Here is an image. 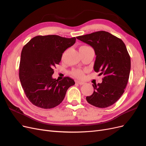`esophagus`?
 I'll return each mask as SVG.
<instances>
[{"label": "esophagus", "instance_id": "34e87169", "mask_svg": "<svg viewBox=\"0 0 146 146\" xmlns=\"http://www.w3.org/2000/svg\"><path fill=\"white\" fill-rule=\"evenodd\" d=\"M76 83L79 84V85H84V84H85V82H83L82 81H80V80L76 81Z\"/></svg>", "mask_w": 146, "mask_h": 146}]
</instances>
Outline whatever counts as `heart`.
Wrapping results in <instances>:
<instances>
[{
  "label": "heart",
  "instance_id": "b5f03b06",
  "mask_svg": "<svg viewBox=\"0 0 146 146\" xmlns=\"http://www.w3.org/2000/svg\"><path fill=\"white\" fill-rule=\"evenodd\" d=\"M86 47V46H82L81 47ZM72 74L74 76L78 77V78L82 77L83 75V72L81 70H74V71L72 72Z\"/></svg>",
  "mask_w": 146,
  "mask_h": 146
}]
</instances>
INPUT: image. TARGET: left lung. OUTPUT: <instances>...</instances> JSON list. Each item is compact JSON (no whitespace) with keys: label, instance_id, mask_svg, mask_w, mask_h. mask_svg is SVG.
<instances>
[{"label":"left lung","instance_id":"obj_1","mask_svg":"<svg viewBox=\"0 0 146 146\" xmlns=\"http://www.w3.org/2000/svg\"><path fill=\"white\" fill-rule=\"evenodd\" d=\"M94 48L96 55L94 70L104 76L101 83H94V92L86 99L98 108H107L124 92L131 68L130 57L121 39L105 31L77 37Z\"/></svg>","mask_w":146,"mask_h":146}]
</instances>
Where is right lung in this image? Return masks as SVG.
Returning <instances> with one entry per match:
<instances>
[{"mask_svg": "<svg viewBox=\"0 0 146 146\" xmlns=\"http://www.w3.org/2000/svg\"><path fill=\"white\" fill-rule=\"evenodd\" d=\"M76 41V37L36 36L24 46L19 76L26 96L34 105L44 109L56 107L63 100L68 88L75 84L70 77L59 81L53 78L52 74L63 52Z\"/></svg>", "mask_w": 146, "mask_h": 146, "instance_id": "right-lung-1", "label": "right lung"}]
</instances>
